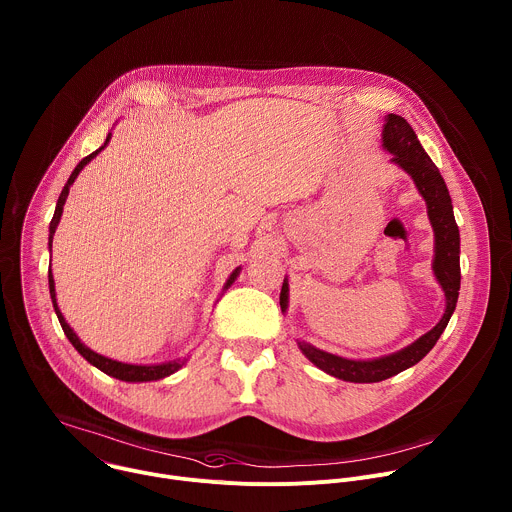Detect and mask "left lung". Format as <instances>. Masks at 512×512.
I'll return each mask as SVG.
<instances>
[{
    "mask_svg": "<svg viewBox=\"0 0 512 512\" xmlns=\"http://www.w3.org/2000/svg\"><path fill=\"white\" fill-rule=\"evenodd\" d=\"M384 148H388L394 156L392 162L400 164L406 173L414 179L420 195L426 199L428 217L436 235V255H434V273L446 293V311L434 329L424 333L420 339L398 354L372 360V362H356L339 356H331L321 352L305 342H299L301 352L323 372L346 382L370 384L388 380L410 366L418 364L438 342V337L446 329L450 315L454 313L460 289V235L452 213V201L444 179L436 164L424 152L418 136L412 126L398 114H388L384 124ZM287 281H283L279 299L287 301Z\"/></svg>",
    "mask_w": 512,
    "mask_h": 512,
    "instance_id": "left-lung-1",
    "label": "left lung"
}]
</instances>
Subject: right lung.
Listing matches in <instances>:
<instances>
[{
	"label": "right lung",
	"mask_w": 512,
	"mask_h": 512,
	"mask_svg": "<svg viewBox=\"0 0 512 512\" xmlns=\"http://www.w3.org/2000/svg\"><path fill=\"white\" fill-rule=\"evenodd\" d=\"M110 136H112V134H108V136H106L104 146L108 144ZM104 146H100L98 150H94L92 154H88L86 158H82V160L78 162V166L72 170V175H70L68 183L64 185L62 195H60L58 205H56V213H54L52 223H50V241H48L50 249H52V239H54L56 227H58V223H60V217H62V211H64V203H66V197H68V193H70L72 183H74V181H76V177L80 175V170H82V168H84V166H86V164H88V162H90V160H92V158H94V156H96ZM237 273H239V269H235V271L231 273V277H229V281H227V285H225V287H229V285L235 281ZM48 281H50V295H52V303H54L56 315H58V319H60V325H62V329H64L66 337L70 339V344L78 350V354H80L82 358H86L92 366H96V368H98V370H102L104 374H108V376H112V378H116V380H122V382H152V380H160V378H166V376H170V374H175L179 368H183L185 360H183V362H181V360H177V362H168V364H158V366H132V364H122V362H116V360H110V358H104V356H100V354L92 352L90 348H86V346L80 342L78 335H76V333H74V329L66 323L64 315H62V313H60V309H58L52 269H48Z\"/></svg>",
	"instance_id": "right-lung-1"
}]
</instances>
